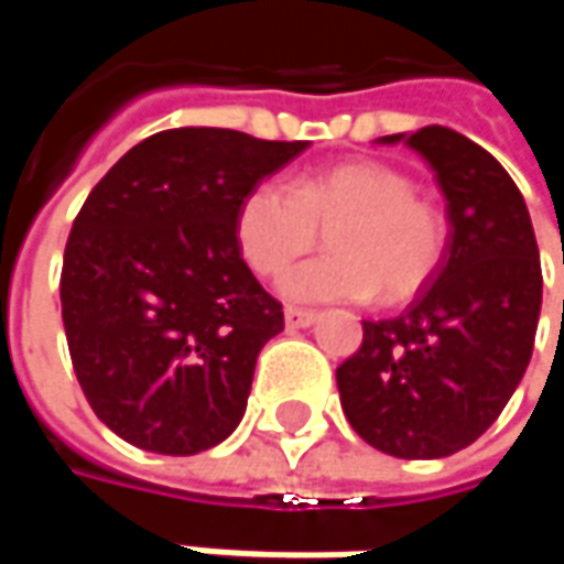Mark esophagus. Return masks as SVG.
Instances as JSON below:
<instances>
[{
  "label": "esophagus",
  "mask_w": 564,
  "mask_h": 564,
  "mask_svg": "<svg viewBox=\"0 0 564 564\" xmlns=\"http://www.w3.org/2000/svg\"><path fill=\"white\" fill-rule=\"evenodd\" d=\"M314 311H301V307H289V311H285V326H289V329H307V326H314Z\"/></svg>",
  "instance_id": "1"
}]
</instances>
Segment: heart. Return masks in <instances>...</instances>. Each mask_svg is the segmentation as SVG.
I'll return each instance as SVG.
<instances>
[{
    "label": "heart",
    "mask_w": 564,
    "mask_h": 564,
    "mask_svg": "<svg viewBox=\"0 0 564 564\" xmlns=\"http://www.w3.org/2000/svg\"><path fill=\"white\" fill-rule=\"evenodd\" d=\"M329 235L326 257L282 279L301 304L367 301L401 304L421 292L445 250L443 213L414 194V182L377 160L326 165L292 185L260 182L235 213L238 250L257 275H279Z\"/></svg>",
    "instance_id": "1"
}]
</instances>
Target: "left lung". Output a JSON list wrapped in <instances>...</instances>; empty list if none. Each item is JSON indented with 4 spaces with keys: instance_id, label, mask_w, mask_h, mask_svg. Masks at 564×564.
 <instances>
[{
    "instance_id": "obj_1",
    "label": "left lung",
    "mask_w": 564,
    "mask_h": 564,
    "mask_svg": "<svg viewBox=\"0 0 564 564\" xmlns=\"http://www.w3.org/2000/svg\"><path fill=\"white\" fill-rule=\"evenodd\" d=\"M377 143H404L433 169L448 241L399 316L364 319L360 348L336 370L338 399L379 452L445 458L487 433L531 364L540 250L521 191L484 147L443 124Z\"/></svg>"
}]
</instances>
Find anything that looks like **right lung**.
<instances>
[{"instance_id": "obj_1", "label": "right lung", "mask_w": 564, "mask_h": 564, "mask_svg": "<svg viewBox=\"0 0 564 564\" xmlns=\"http://www.w3.org/2000/svg\"><path fill=\"white\" fill-rule=\"evenodd\" d=\"M311 141L172 128L131 147L77 213L62 323L77 382L124 443L197 455L245 417L260 348L282 333L235 213Z\"/></svg>"}]
</instances>
